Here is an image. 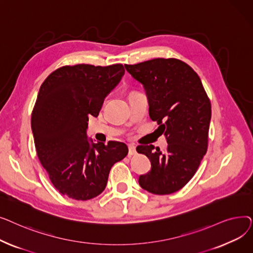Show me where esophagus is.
I'll return each mask as SVG.
<instances>
[{
	"instance_id": "1",
	"label": "esophagus",
	"mask_w": 253,
	"mask_h": 253,
	"mask_svg": "<svg viewBox=\"0 0 253 253\" xmlns=\"http://www.w3.org/2000/svg\"><path fill=\"white\" fill-rule=\"evenodd\" d=\"M128 150H129V152H128L129 156H133V155L136 154V148L134 147L133 144H129L128 145Z\"/></svg>"
}]
</instances>
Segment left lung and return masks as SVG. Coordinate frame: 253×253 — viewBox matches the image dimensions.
<instances>
[{
  "label": "left lung",
  "instance_id": "8db88e82",
  "mask_svg": "<svg viewBox=\"0 0 253 253\" xmlns=\"http://www.w3.org/2000/svg\"><path fill=\"white\" fill-rule=\"evenodd\" d=\"M125 69L143 86L150 118L168 143L165 153L152 144L137 147L152 164L139 185L156 195L175 193L191 180L207 152L210 100L200 78L181 60L155 58Z\"/></svg>",
  "mask_w": 253,
  "mask_h": 253
}]
</instances>
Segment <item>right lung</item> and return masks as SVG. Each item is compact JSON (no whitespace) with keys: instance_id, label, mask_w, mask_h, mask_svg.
Segmentation results:
<instances>
[{"instance_id":"obj_1","label":"right lung","mask_w":253,"mask_h":253,"mask_svg":"<svg viewBox=\"0 0 253 253\" xmlns=\"http://www.w3.org/2000/svg\"><path fill=\"white\" fill-rule=\"evenodd\" d=\"M125 74L122 64L66 65L40 87L32 114L39 160L62 195L86 201L101 194L113 165L128 154L119 141L88 138L90 116L97 117L104 98Z\"/></svg>"}]
</instances>
